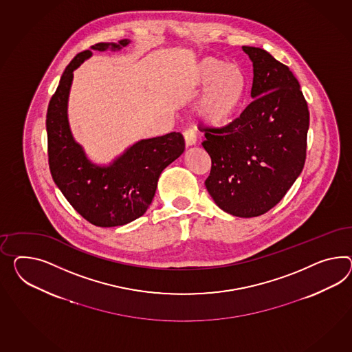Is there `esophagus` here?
<instances>
[{
  "label": "esophagus",
  "instance_id": "obj_1",
  "mask_svg": "<svg viewBox=\"0 0 352 352\" xmlns=\"http://www.w3.org/2000/svg\"><path fill=\"white\" fill-rule=\"evenodd\" d=\"M184 138H185V144L186 146H192V145L197 144V135H195V131L194 130H185L184 131Z\"/></svg>",
  "mask_w": 352,
  "mask_h": 352
}]
</instances>
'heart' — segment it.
<instances>
[{"instance_id":"obj_1","label":"heart","mask_w":352,"mask_h":352,"mask_svg":"<svg viewBox=\"0 0 352 352\" xmlns=\"http://www.w3.org/2000/svg\"><path fill=\"white\" fill-rule=\"evenodd\" d=\"M190 85L195 93L203 91L195 109L199 121L212 129H222L234 121L241 109L248 78L236 63L206 57L195 65Z\"/></svg>"}]
</instances>
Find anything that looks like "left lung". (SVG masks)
Returning a JSON list of instances; mask_svg holds the SVG:
<instances>
[{
  "label": "left lung",
  "instance_id": "left-lung-1",
  "mask_svg": "<svg viewBox=\"0 0 352 352\" xmlns=\"http://www.w3.org/2000/svg\"><path fill=\"white\" fill-rule=\"evenodd\" d=\"M252 63V102L222 129H204L212 158L206 188L234 217L264 214L304 168L309 109L289 67L265 50L243 45Z\"/></svg>",
  "mask_w": 352,
  "mask_h": 352
}]
</instances>
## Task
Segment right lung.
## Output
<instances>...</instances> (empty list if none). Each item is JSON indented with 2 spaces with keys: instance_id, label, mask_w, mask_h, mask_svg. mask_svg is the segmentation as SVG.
<instances>
[{
  "instance_id": "obj_1",
  "label": "right lung",
  "mask_w": 352,
  "mask_h": 352,
  "mask_svg": "<svg viewBox=\"0 0 352 352\" xmlns=\"http://www.w3.org/2000/svg\"><path fill=\"white\" fill-rule=\"evenodd\" d=\"M130 43H97L93 51H120ZM91 57V51L76 54L65 69L47 111L48 162L57 188L74 209L91 225L124 226L143 216L151 206L163 170L185 151L180 133L142 139L109 164L91 162L74 136L67 103L74 70Z\"/></svg>"
}]
</instances>
